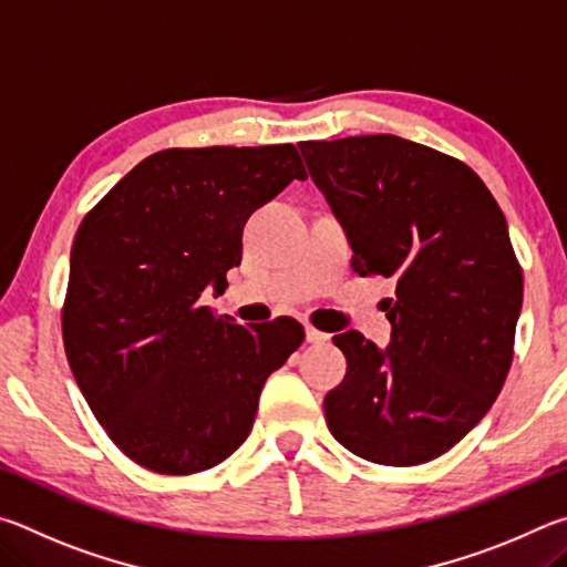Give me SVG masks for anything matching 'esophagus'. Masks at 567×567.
<instances>
[{"label": "esophagus", "instance_id": "esophagus-1", "mask_svg": "<svg viewBox=\"0 0 567 567\" xmlns=\"http://www.w3.org/2000/svg\"><path fill=\"white\" fill-rule=\"evenodd\" d=\"M305 340L310 342V344H324V342L330 340V334H324V332L315 330V328H310V324H307V328H305Z\"/></svg>", "mask_w": 567, "mask_h": 567}]
</instances>
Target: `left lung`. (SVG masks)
<instances>
[{
  "mask_svg": "<svg viewBox=\"0 0 567 567\" xmlns=\"http://www.w3.org/2000/svg\"><path fill=\"white\" fill-rule=\"evenodd\" d=\"M352 247V270L395 280L390 344L334 334L348 375L324 395L334 440L380 465L447 453L501 392L523 270L503 209L473 169L395 134L300 142Z\"/></svg>",
  "mask_w": 567,
  "mask_h": 567,
  "instance_id": "8db88e82",
  "label": "left lung"
}]
</instances>
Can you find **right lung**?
<instances>
[{
    "label": "right lung",
    "mask_w": 567,
    "mask_h": 567,
    "mask_svg": "<svg viewBox=\"0 0 567 567\" xmlns=\"http://www.w3.org/2000/svg\"><path fill=\"white\" fill-rule=\"evenodd\" d=\"M292 179H307L292 145L165 150L76 229L64 352L94 417L142 467L189 475L227 460L265 380L302 344L292 318L247 328L203 305L243 262L249 215Z\"/></svg>",
    "instance_id": "add662e5"
}]
</instances>
